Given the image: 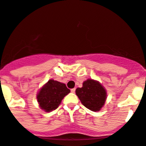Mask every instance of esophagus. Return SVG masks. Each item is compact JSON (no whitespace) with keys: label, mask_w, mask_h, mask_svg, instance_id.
<instances>
[{"label":"esophagus","mask_w":146,"mask_h":146,"mask_svg":"<svg viewBox=\"0 0 146 146\" xmlns=\"http://www.w3.org/2000/svg\"><path fill=\"white\" fill-rule=\"evenodd\" d=\"M70 92H71L72 93H75V92H76V89H75V88H72V89H70Z\"/></svg>","instance_id":"obj_1"}]
</instances>
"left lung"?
<instances>
[{
  "label": "left lung",
  "instance_id": "8db88e82",
  "mask_svg": "<svg viewBox=\"0 0 146 146\" xmlns=\"http://www.w3.org/2000/svg\"><path fill=\"white\" fill-rule=\"evenodd\" d=\"M76 94L83 105L94 111H99L107 99L105 88L99 81L93 79L84 81L81 88H76Z\"/></svg>",
  "mask_w": 146,
  "mask_h": 146
}]
</instances>
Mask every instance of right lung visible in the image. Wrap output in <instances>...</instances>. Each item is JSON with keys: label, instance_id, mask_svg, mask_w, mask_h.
<instances>
[{"label": "right lung", "instance_id": "right-lung-1", "mask_svg": "<svg viewBox=\"0 0 146 146\" xmlns=\"http://www.w3.org/2000/svg\"><path fill=\"white\" fill-rule=\"evenodd\" d=\"M70 92L65 84L51 79L41 88L36 99L41 109L50 112L56 110L62 99Z\"/></svg>", "mask_w": 146, "mask_h": 146}]
</instances>
